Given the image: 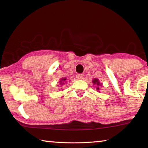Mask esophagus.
<instances>
[{"label": "esophagus", "instance_id": "esophagus-1", "mask_svg": "<svg viewBox=\"0 0 148 148\" xmlns=\"http://www.w3.org/2000/svg\"><path fill=\"white\" fill-rule=\"evenodd\" d=\"M84 75L83 74H78L76 75V77L78 79H82L84 78Z\"/></svg>", "mask_w": 148, "mask_h": 148}]
</instances>
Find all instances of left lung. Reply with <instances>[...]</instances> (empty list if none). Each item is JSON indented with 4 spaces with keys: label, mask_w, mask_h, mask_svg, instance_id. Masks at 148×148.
I'll return each instance as SVG.
<instances>
[{
    "label": "left lung",
    "mask_w": 148,
    "mask_h": 148,
    "mask_svg": "<svg viewBox=\"0 0 148 148\" xmlns=\"http://www.w3.org/2000/svg\"><path fill=\"white\" fill-rule=\"evenodd\" d=\"M92 83H93V84H96L97 86H101V84H100V82H99V80L97 79H94L93 80H92ZM97 90L99 89V87H97Z\"/></svg>",
    "instance_id": "8db88e82"
}]
</instances>
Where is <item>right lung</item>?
I'll list each match as a JSON object with an SVG mask.
<instances>
[{"instance_id": "obj_1", "label": "right lung", "mask_w": 148, "mask_h": 148, "mask_svg": "<svg viewBox=\"0 0 148 148\" xmlns=\"http://www.w3.org/2000/svg\"><path fill=\"white\" fill-rule=\"evenodd\" d=\"M65 81H66V78H62L61 81H60V84H64L63 82H65Z\"/></svg>"}]
</instances>
